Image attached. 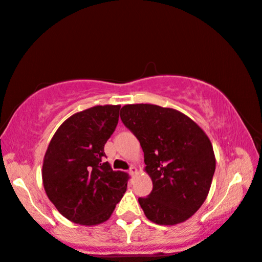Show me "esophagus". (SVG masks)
Listing matches in <instances>:
<instances>
[{
	"label": "esophagus",
	"instance_id": "esophagus-1",
	"mask_svg": "<svg viewBox=\"0 0 262 262\" xmlns=\"http://www.w3.org/2000/svg\"><path fill=\"white\" fill-rule=\"evenodd\" d=\"M129 173H130L132 176L137 173V168H136L135 166H130V168H129Z\"/></svg>",
	"mask_w": 262,
	"mask_h": 262
}]
</instances>
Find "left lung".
Here are the masks:
<instances>
[{"label":"left lung","instance_id":"8db88e82","mask_svg":"<svg viewBox=\"0 0 262 262\" xmlns=\"http://www.w3.org/2000/svg\"><path fill=\"white\" fill-rule=\"evenodd\" d=\"M120 118L140 141L152 180L151 193L139 198L147 219L161 225L188 220L205 202L215 173L206 133L178 111L151 104L123 106Z\"/></svg>","mask_w":262,"mask_h":262}]
</instances>
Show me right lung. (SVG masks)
<instances>
[{
    "mask_svg": "<svg viewBox=\"0 0 262 262\" xmlns=\"http://www.w3.org/2000/svg\"><path fill=\"white\" fill-rule=\"evenodd\" d=\"M120 105L95 106L67 119L53 136L42 164L46 194L74 223L107 221L127 189L128 174L105 162V143L119 121Z\"/></svg>",
    "mask_w": 262,
    "mask_h": 262,
    "instance_id": "obj_1",
    "label": "right lung"
}]
</instances>
